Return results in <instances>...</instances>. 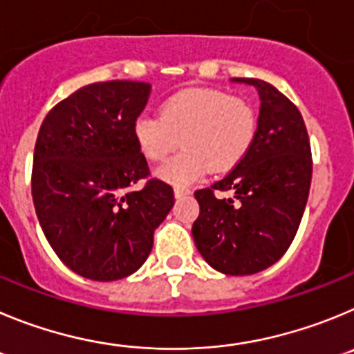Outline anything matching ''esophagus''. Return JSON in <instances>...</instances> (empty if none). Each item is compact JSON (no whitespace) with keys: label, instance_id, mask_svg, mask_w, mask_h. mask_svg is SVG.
Masks as SVG:
<instances>
[{"label":"esophagus","instance_id":"esophagus-1","mask_svg":"<svg viewBox=\"0 0 354 354\" xmlns=\"http://www.w3.org/2000/svg\"><path fill=\"white\" fill-rule=\"evenodd\" d=\"M189 194H190V190L185 189V187H180V185H178V187H174V197H176V199H180V197H183V196H189Z\"/></svg>","mask_w":354,"mask_h":354}]
</instances>
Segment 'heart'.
I'll list each match as a JSON object with an SVG mask.
<instances>
[{"label": "heart", "mask_w": 354, "mask_h": 354, "mask_svg": "<svg viewBox=\"0 0 354 354\" xmlns=\"http://www.w3.org/2000/svg\"><path fill=\"white\" fill-rule=\"evenodd\" d=\"M133 139L148 160H164L181 142L183 149L162 164L157 176L189 183L206 171H227L247 155L257 132L254 107L243 98L206 88H189L162 104L160 116L141 114Z\"/></svg>", "instance_id": "obj_1"}]
</instances>
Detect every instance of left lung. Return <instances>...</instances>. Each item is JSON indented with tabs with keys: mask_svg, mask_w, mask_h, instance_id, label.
I'll return each instance as SVG.
<instances>
[{
	"mask_svg": "<svg viewBox=\"0 0 354 354\" xmlns=\"http://www.w3.org/2000/svg\"><path fill=\"white\" fill-rule=\"evenodd\" d=\"M261 109L252 146L236 167L208 189L196 190L199 216L192 225L197 250L225 275H252L284 256L304 216L312 180L310 141L298 107L261 79ZM215 192H232L221 200Z\"/></svg>",
	"mask_w": 354,
	"mask_h": 354,
	"instance_id": "1",
	"label": "left lung"
}]
</instances>
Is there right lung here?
<instances>
[{"mask_svg": "<svg viewBox=\"0 0 354 354\" xmlns=\"http://www.w3.org/2000/svg\"><path fill=\"white\" fill-rule=\"evenodd\" d=\"M151 86L88 84L53 107L38 132L31 194L38 222L72 272L109 282L138 272L153 232L174 205L169 185L151 178L133 122Z\"/></svg>", "mask_w": 354, "mask_h": 354, "instance_id": "1", "label": "right lung"}]
</instances>
